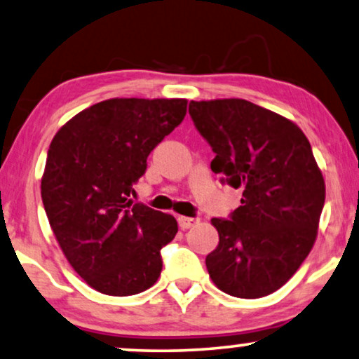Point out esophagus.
Masks as SVG:
<instances>
[{
	"instance_id": "34e87169",
	"label": "esophagus",
	"mask_w": 359,
	"mask_h": 359,
	"mask_svg": "<svg viewBox=\"0 0 359 359\" xmlns=\"http://www.w3.org/2000/svg\"><path fill=\"white\" fill-rule=\"evenodd\" d=\"M177 222H179V226L182 229H189V228L195 226V224H198L200 219L194 218V217H179L177 218Z\"/></svg>"
}]
</instances>
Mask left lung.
<instances>
[{"label":"left lung","instance_id":"8db88e82","mask_svg":"<svg viewBox=\"0 0 359 359\" xmlns=\"http://www.w3.org/2000/svg\"><path fill=\"white\" fill-rule=\"evenodd\" d=\"M215 159L212 170L243 190L229 219L213 218L219 241L205 259L213 284L240 299L266 297L312 251L325 180L307 136L290 119L241 98L190 102Z\"/></svg>","mask_w":359,"mask_h":359}]
</instances>
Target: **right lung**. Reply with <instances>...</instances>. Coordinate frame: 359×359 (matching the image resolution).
<instances>
[{"label": "right lung", "mask_w": 359, "mask_h": 359, "mask_svg": "<svg viewBox=\"0 0 359 359\" xmlns=\"http://www.w3.org/2000/svg\"><path fill=\"white\" fill-rule=\"evenodd\" d=\"M185 113V98H109L75 114L50 142L42 203L67 261L98 292L126 297L159 279L177 222L130 195Z\"/></svg>", "instance_id": "obj_1"}]
</instances>
